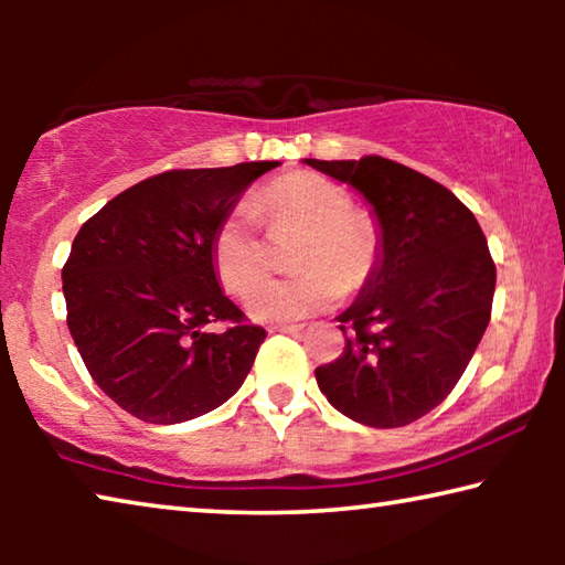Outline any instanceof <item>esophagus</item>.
I'll use <instances>...</instances> for the list:
<instances>
[{
  "label": "esophagus",
  "mask_w": 565,
  "mask_h": 565,
  "mask_svg": "<svg viewBox=\"0 0 565 565\" xmlns=\"http://www.w3.org/2000/svg\"><path fill=\"white\" fill-rule=\"evenodd\" d=\"M303 323H271L269 331H281V333H296L301 331Z\"/></svg>",
  "instance_id": "34e87169"
}]
</instances>
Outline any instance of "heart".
<instances>
[{
  "label": "heart",
  "instance_id": "1",
  "mask_svg": "<svg viewBox=\"0 0 565 565\" xmlns=\"http://www.w3.org/2000/svg\"><path fill=\"white\" fill-rule=\"evenodd\" d=\"M256 214L271 234L301 228L289 279L256 286L246 309L262 321H294L337 306L343 289L356 291L379 264L381 236L374 218L351 206L349 191L311 171L274 179L254 196ZM212 264L224 289L246 296L266 274L269 252L248 206H236L218 222Z\"/></svg>",
  "mask_w": 565,
  "mask_h": 565
}]
</instances>
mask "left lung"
Listing matches in <instances>:
<instances>
[{
    "label": "left lung",
    "instance_id": "obj_1",
    "mask_svg": "<svg viewBox=\"0 0 565 565\" xmlns=\"http://www.w3.org/2000/svg\"><path fill=\"white\" fill-rule=\"evenodd\" d=\"M303 161L359 189L381 228L376 269L339 317L347 347L317 384L363 426H406L451 394L489 327V244L458 196L398 161Z\"/></svg>",
    "mask_w": 565,
    "mask_h": 565
}]
</instances>
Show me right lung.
<instances>
[{
  "instance_id": "right-lung-1",
  "label": "right lung",
  "mask_w": 565,
  "mask_h": 565,
  "mask_svg": "<svg viewBox=\"0 0 565 565\" xmlns=\"http://www.w3.org/2000/svg\"><path fill=\"white\" fill-rule=\"evenodd\" d=\"M279 161L171 169L121 191L79 228L62 269L66 327L114 404L147 424L204 416L242 388L266 339L224 296L212 238ZM224 322V332L205 331Z\"/></svg>"
}]
</instances>
